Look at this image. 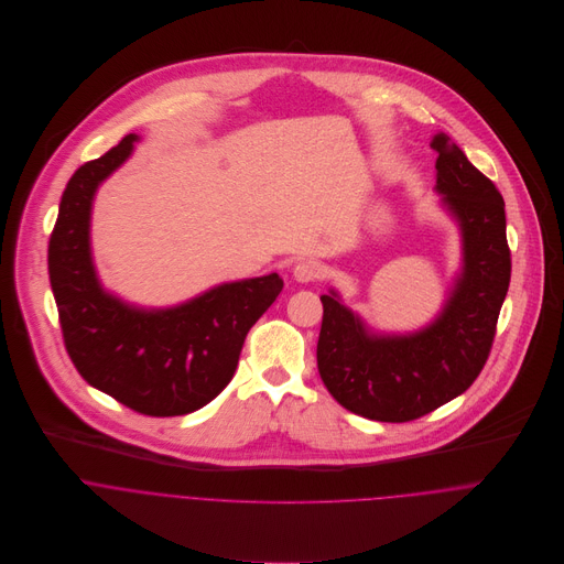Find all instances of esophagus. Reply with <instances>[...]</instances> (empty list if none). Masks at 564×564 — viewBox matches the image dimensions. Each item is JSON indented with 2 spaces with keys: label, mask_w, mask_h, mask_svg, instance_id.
I'll return each instance as SVG.
<instances>
[{
  "label": "esophagus",
  "mask_w": 564,
  "mask_h": 564,
  "mask_svg": "<svg viewBox=\"0 0 564 564\" xmlns=\"http://www.w3.org/2000/svg\"><path fill=\"white\" fill-rule=\"evenodd\" d=\"M293 275H295L297 282H315V280L323 278L322 262L311 260V258L300 260V262L293 267Z\"/></svg>",
  "instance_id": "34e87169"
}]
</instances>
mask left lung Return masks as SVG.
I'll use <instances>...</instances> for the list:
<instances>
[{
  "label": "left lung",
  "instance_id": "1",
  "mask_svg": "<svg viewBox=\"0 0 564 564\" xmlns=\"http://www.w3.org/2000/svg\"><path fill=\"white\" fill-rule=\"evenodd\" d=\"M436 191L463 232V273L427 327L371 334L329 291L322 295L317 367L329 395L354 414L403 423L463 395L488 360L510 284L503 197L445 134L432 139Z\"/></svg>",
  "mask_w": 564,
  "mask_h": 564
}]
</instances>
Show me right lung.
I'll use <instances>...</instances> for the list:
<instances>
[{
	"mask_svg": "<svg viewBox=\"0 0 564 564\" xmlns=\"http://www.w3.org/2000/svg\"><path fill=\"white\" fill-rule=\"evenodd\" d=\"M134 141L137 134L123 137L72 175L50 237V282L65 347L82 378L141 414L177 416L228 387L249 327L284 282L278 273L230 282L166 311H141L108 295L90 260V204Z\"/></svg>",
	"mask_w": 564,
	"mask_h": 564,
	"instance_id": "obj_1",
	"label": "right lung"
}]
</instances>
